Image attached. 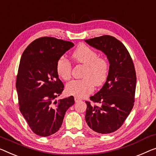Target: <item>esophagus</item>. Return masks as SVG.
<instances>
[{
    "instance_id": "obj_1",
    "label": "esophagus",
    "mask_w": 156,
    "mask_h": 156,
    "mask_svg": "<svg viewBox=\"0 0 156 156\" xmlns=\"http://www.w3.org/2000/svg\"><path fill=\"white\" fill-rule=\"evenodd\" d=\"M74 99H75V101L76 102H78V101H81V99L78 98V97H75V98H74Z\"/></svg>"
}]
</instances>
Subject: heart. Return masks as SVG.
I'll use <instances>...</instances> for the list:
<instances>
[{
  "mask_svg": "<svg viewBox=\"0 0 156 156\" xmlns=\"http://www.w3.org/2000/svg\"><path fill=\"white\" fill-rule=\"evenodd\" d=\"M73 59L85 66L84 79L73 80L66 85L68 94L83 97L93 91L94 86L100 85L106 80L108 73V64L105 59L99 57L97 52L87 45H81L72 55ZM57 72L64 80L71 78V65L66 57L62 56L57 62Z\"/></svg>",
  "mask_w": 156,
  "mask_h": 156,
  "instance_id": "obj_1",
  "label": "heart"
}]
</instances>
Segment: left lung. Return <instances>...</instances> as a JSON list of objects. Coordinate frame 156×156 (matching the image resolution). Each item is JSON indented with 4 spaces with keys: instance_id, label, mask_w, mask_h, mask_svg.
<instances>
[{
    "instance_id": "obj_1",
    "label": "left lung",
    "mask_w": 156,
    "mask_h": 156,
    "mask_svg": "<svg viewBox=\"0 0 156 156\" xmlns=\"http://www.w3.org/2000/svg\"><path fill=\"white\" fill-rule=\"evenodd\" d=\"M85 41L104 52L109 62L106 83L98 92L90 97L91 101L100 106L86 101L85 121L93 131L109 134L121 127L133 108L135 69L127 48L113 36L106 35Z\"/></svg>"
}]
</instances>
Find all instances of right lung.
Returning a JSON list of instances; mask_svg holds the SVG:
<instances>
[{"label": "right lung", "instance_id": "obj_1", "mask_svg": "<svg viewBox=\"0 0 156 156\" xmlns=\"http://www.w3.org/2000/svg\"><path fill=\"white\" fill-rule=\"evenodd\" d=\"M73 46L71 42L42 37L29 45L21 57L16 81L20 110L37 135L57 132L66 111L75 103L73 96L55 100L64 87L57 62Z\"/></svg>", "mask_w": 156, "mask_h": 156}]
</instances>
